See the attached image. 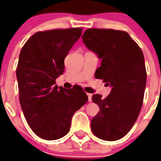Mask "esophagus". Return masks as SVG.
I'll use <instances>...</instances> for the list:
<instances>
[{"label":"esophagus","mask_w":161,"mask_h":161,"mask_svg":"<svg viewBox=\"0 0 161 161\" xmlns=\"http://www.w3.org/2000/svg\"><path fill=\"white\" fill-rule=\"evenodd\" d=\"M88 98H89V102H92V94L91 93H87Z\"/></svg>","instance_id":"1"}]
</instances>
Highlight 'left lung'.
<instances>
[{
    "instance_id": "1",
    "label": "left lung",
    "mask_w": 161,
    "mask_h": 161,
    "mask_svg": "<svg viewBox=\"0 0 161 161\" xmlns=\"http://www.w3.org/2000/svg\"><path fill=\"white\" fill-rule=\"evenodd\" d=\"M82 39L101 59L95 77L112 87L106 98L92 97L100 110L91 120V130L101 139L118 140L132 128L143 106L147 81L143 52L126 31L92 28Z\"/></svg>"
}]
</instances>
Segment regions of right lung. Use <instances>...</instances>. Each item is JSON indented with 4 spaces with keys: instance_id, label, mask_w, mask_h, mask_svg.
I'll return each instance as SVG.
<instances>
[{
    "instance_id": "add662e5",
    "label": "right lung",
    "mask_w": 161,
    "mask_h": 161,
    "mask_svg": "<svg viewBox=\"0 0 161 161\" xmlns=\"http://www.w3.org/2000/svg\"><path fill=\"white\" fill-rule=\"evenodd\" d=\"M81 28L38 31L22 47L16 69L19 101L25 120L38 137L55 140L70 130L74 113L88 102L82 89H64L55 80Z\"/></svg>"
}]
</instances>
